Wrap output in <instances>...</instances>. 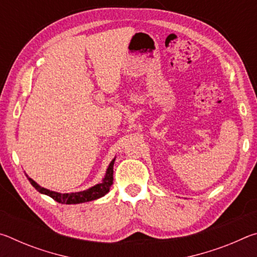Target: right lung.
I'll use <instances>...</instances> for the list:
<instances>
[{"mask_svg": "<svg viewBox=\"0 0 257 257\" xmlns=\"http://www.w3.org/2000/svg\"><path fill=\"white\" fill-rule=\"evenodd\" d=\"M114 161H115V158L111 161L110 164H108L105 176H104L103 180L99 182V184L90 187V188L86 190L77 191V193L61 194V193H58V191L46 189L44 187L38 185L36 181H34L32 178H29L27 175L26 176H27L29 182L33 185L34 188L37 191H40L41 194L47 195V196L52 197L54 201L59 202L61 204H79V203L95 201V199L103 197L104 195H106L108 191H110V187L113 184V165H114Z\"/></svg>", "mask_w": 257, "mask_h": 257, "instance_id": "obj_1", "label": "right lung"}]
</instances>
